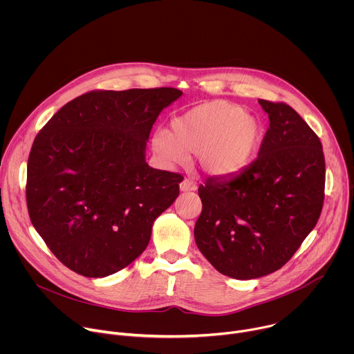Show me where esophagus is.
I'll list each match as a JSON object with an SVG mask.
<instances>
[{
	"instance_id": "esophagus-1",
	"label": "esophagus",
	"mask_w": 354,
	"mask_h": 354,
	"mask_svg": "<svg viewBox=\"0 0 354 354\" xmlns=\"http://www.w3.org/2000/svg\"><path fill=\"white\" fill-rule=\"evenodd\" d=\"M179 189H180V192H190V190H196L197 186L194 182H192L189 179H183L179 185Z\"/></svg>"
}]
</instances>
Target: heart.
I'll use <instances>...</instances> for the list:
<instances>
[{
    "label": "heart",
    "instance_id": "heart-1",
    "mask_svg": "<svg viewBox=\"0 0 354 354\" xmlns=\"http://www.w3.org/2000/svg\"><path fill=\"white\" fill-rule=\"evenodd\" d=\"M262 138L263 127L255 116L227 100H212L176 118L171 131H156L153 148L168 164L196 154L206 174L232 175L255 157Z\"/></svg>",
    "mask_w": 354,
    "mask_h": 354
}]
</instances>
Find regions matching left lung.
<instances>
[{"instance_id": "obj_1", "label": "left lung", "mask_w": 354, "mask_h": 354, "mask_svg": "<svg viewBox=\"0 0 354 354\" xmlns=\"http://www.w3.org/2000/svg\"><path fill=\"white\" fill-rule=\"evenodd\" d=\"M269 129L258 158L198 186L194 225L201 254L223 274L250 280L286 265L314 230L325 190L322 144L286 104L259 99Z\"/></svg>"}]
</instances>
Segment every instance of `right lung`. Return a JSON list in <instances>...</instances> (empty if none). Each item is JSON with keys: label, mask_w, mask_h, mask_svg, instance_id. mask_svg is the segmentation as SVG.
Here are the masks:
<instances>
[{"label": "right lung", "mask_w": 354, "mask_h": 354, "mask_svg": "<svg viewBox=\"0 0 354 354\" xmlns=\"http://www.w3.org/2000/svg\"><path fill=\"white\" fill-rule=\"evenodd\" d=\"M175 88L92 91L64 105L36 136L29 160L30 221L55 257L85 277H106L147 248L182 175L154 169L145 148Z\"/></svg>", "instance_id": "obj_1"}]
</instances>
